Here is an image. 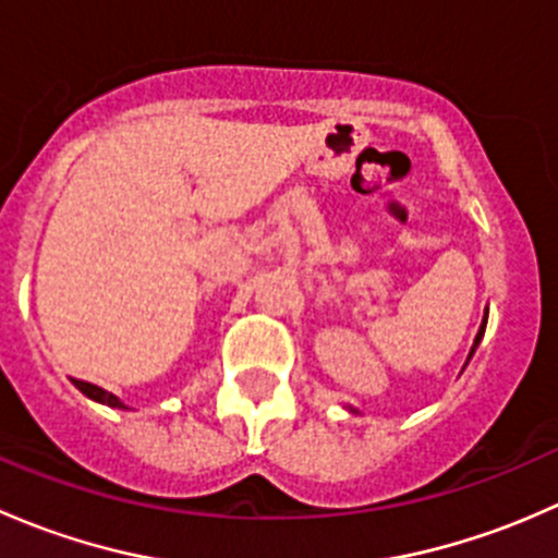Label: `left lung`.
Instances as JSON below:
<instances>
[{"mask_svg": "<svg viewBox=\"0 0 558 558\" xmlns=\"http://www.w3.org/2000/svg\"><path fill=\"white\" fill-rule=\"evenodd\" d=\"M486 320H488V311H486V318H483V324H481V331H477V337H475V345H472V353H475V348H477V342H481V337H483V331H486ZM470 353V356H472Z\"/></svg>", "mask_w": 558, "mask_h": 558, "instance_id": "left-lung-1", "label": "left lung"}]
</instances>
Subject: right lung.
I'll use <instances>...</instances> for the list:
<instances>
[{"mask_svg": "<svg viewBox=\"0 0 558 558\" xmlns=\"http://www.w3.org/2000/svg\"><path fill=\"white\" fill-rule=\"evenodd\" d=\"M75 386L81 388V391L86 393V397L97 399V402H102V404H110V408H121L123 410L121 399L112 397V393L105 391V388H99V386H94V384H86V380H75Z\"/></svg>", "mask_w": 558, "mask_h": 558, "instance_id": "right-lung-1", "label": "right lung"}]
</instances>
